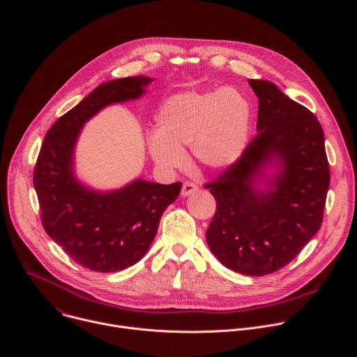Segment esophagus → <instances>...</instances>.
<instances>
[{"label": "esophagus", "mask_w": 357, "mask_h": 357, "mask_svg": "<svg viewBox=\"0 0 357 357\" xmlns=\"http://www.w3.org/2000/svg\"><path fill=\"white\" fill-rule=\"evenodd\" d=\"M196 192H197V186H196L193 182H185V183L182 185L181 195H182L183 197H186V196H189V195H193V193H196Z\"/></svg>", "instance_id": "obj_1"}]
</instances>
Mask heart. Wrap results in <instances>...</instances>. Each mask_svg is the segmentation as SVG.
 Masks as SVG:
<instances>
[{"label": "heart", "instance_id": "1", "mask_svg": "<svg viewBox=\"0 0 357 357\" xmlns=\"http://www.w3.org/2000/svg\"><path fill=\"white\" fill-rule=\"evenodd\" d=\"M251 120L250 101L237 87L181 91L157 110L155 134L146 139L148 154L157 167L171 172L186 165L189 145L202 169L225 171L244 155Z\"/></svg>", "mask_w": 357, "mask_h": 357}]
</instances>
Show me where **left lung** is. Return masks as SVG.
Segmentation results:
<instances>
[{"mask_svg": "<svg viewBox=\"0 0 357 357\" xmlns=\"http://www.w3.org/2000/svg\"><path fill=\"white\" fill-rule=\"evenodd\" d=\"M248 84L259 97L257 135L237 164L205 185L216 199L206 241L225 267L261 277L317 234L331 174L317 117L268 80Z\"/></svg>", "mask_w": 357, "mask_h": 357, "instance_id": "1", "label": "left lung"}]
</instances>
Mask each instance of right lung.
I'll return each mask as SVG.
<instances>
[{
  "label": "right lung",
  "mask_w": 357,
  "mask_h": 357,
  "mask_svg": "<svg viewBox=\"0 0 357 357\" xmlns=\"http://www.w3.org/2000/svg\"><path fill=\"white\" fill-rule=\"evenodd\" d=\"M148 76L110 80L96 87L46 132L33 172L42 225L68 256L84 268L117 273L138 263L154 241L165 209L182 183L137 178L120 189L97 190L75 174V151L84 124L100 110L145 94Z\"/></svg>",
  "instance_id": "obj_1"
}]
</instances>
